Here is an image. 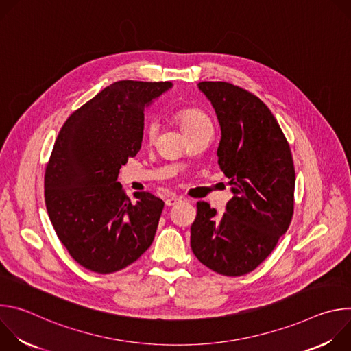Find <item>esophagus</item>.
<instances>
[{
    "mask_svg": "<svg viewBox=\"0 0 351 351\" xmlns=\"http://www.w3.org/2000/svg\"><path fill=\"white\" fill-rule=\"evenodd\" d=\"M180 202H182V197H179V195H169L168 198H165V204H167L168 207L176 206V204L180 203Z\"/></svg>",
    "mask_w": 351,
    "mask_h": 351,
    "instance_id": "1",
    "label": "esophagus"
}]
</instances>
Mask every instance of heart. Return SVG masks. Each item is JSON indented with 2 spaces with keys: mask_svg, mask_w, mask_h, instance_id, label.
Wrapping results in <instances>:
<instances>
[{
  "mask_svg": "<svg viewBox=\"0 0 351 351\" xmlns=\"http://www.w3.org/2000/svg\"><path fill=\"white\" fill-rule=\"evenodd\" d=\"M175 118L186 134H191V133L198 132L202 129L211 128V122L207 118V115H204L202 111H198V110H193V108L180 110L175 114ZM157 130H158V128H157L156 122L147 123L144 128L145 138L148 141H153L157 136Z\"/></svg>",
  "mask_w": 351,
  "mask_h": 351,
  "instance_id": "obj_1",
  "label": "heart"
}]
</instances>
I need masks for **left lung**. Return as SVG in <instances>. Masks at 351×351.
<instances>
[{"mask_svg": "<svg viewBox=\"0 0 351 351\" xmlns=\"http://www.w3.org/2000/svg\"><path fill=\"white\" fill-rule=\"evenodd\" d=\"M219 126L218 164L232 186L226 213L197 203L190 245L197 260L225 276L254 271L286 233L294 208L289 143L261 99L226 82L198 83Z\"/></svg>", "mask_w": 351, "mask_h": 351, "instance_id": "8db88e82", "label": "left lung"}]
</instances>
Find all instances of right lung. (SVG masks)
<instances>
[{
	"label": "right lung",
	"mask_w": 351,
	"mask_h": 351,
	"mask_svg": "<svg viewBox=\"0 0 351 351\" xmlns=\"http://www.w3.org/2000/svg\"><path fill=\"white\" fill-rule=\"evenodd\" d=\"M171 86L115 82L76 110L60 130L45 168V207L71 257L88 271H121L154 240L164 202L140 191L132 203L118 175L141 148L144 108Z\"/></svg>",
	"instance_id": "right-lung-1"
}]
</instances>
